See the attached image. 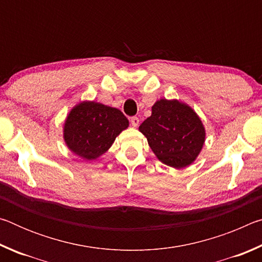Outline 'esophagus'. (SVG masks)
I'll return each instance as SVG.
<instances>
[{
  "instance_id": "1",
  "label": "esophagus",
  "mask_w": 262,
  "mask_h": 262,
  "mask_svg": "<svg viewBox=\"0 0 262 262\" xmlns=\"http://www.w3.org/2000/svg\"><path fill=\"white\" fill-rule=\"evenodd\" d=\"M139 122H140V119L137 118V117H132L130 118V123H132L133 127L139 126Z\"/></svg>"
}]
</instances>
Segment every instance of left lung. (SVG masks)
<instances>
[{
	"label": "left lung",
	"mask_w": 262,
	"mask_h": 262,
	"mask_svg": "<svg viewBox=\"0 0 262 262\" xmlns=\"http://www.w3.org/2000/svg\"><path fill=\"white\" fill-rule=\"evenodd\" d=\"M140 132L162 163L174 168L192 164L206 140L203 123L187 104L173 99H159L151 115L142 122Z\"/></svg>",
	"instance_id": "left-lung-1"
}]
</instances>
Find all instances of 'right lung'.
Wrapping results in <instances>:
<instances>
[{
	"mask_svg": "<svg viewBox=\"0 0 262 262\" xmlns=\"http://www.w3.org/2000/svg\"><path fill=\"white\" fill-rule=\"evenodd\" d=\"M129 121L120 110L96 101H82L70 111L63 139L72 151L85 161L97 159L113 144Z\"/></svg>",
	"mask_w": 262,
	"mask_h": 262,
	"instance_id": "right-lung-1",
	"label": "right lung"
}]
</instances>
